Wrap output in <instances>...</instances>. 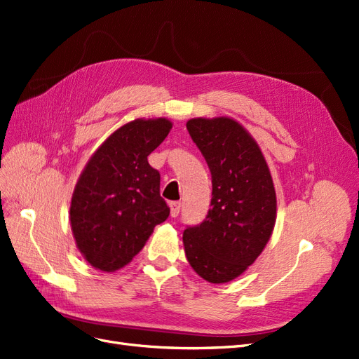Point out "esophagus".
<instances>
[{
  "label": "esophagus",
  "instance_id": "34e87169",
  "mask_svg": "<svg viewBox=\"0 0 359 359\" xmlns=\"http://www.w3.org/2000/svg\"><path fill=\"white\" fill-rule=\"evenodd\" d=\"M180 207L182 204L179 201H172L170 203V213H171V217H177L179 213H180Z\"/></svg>",
  "mask_w": 359,
  "mask_h": 359
}]
</instances>
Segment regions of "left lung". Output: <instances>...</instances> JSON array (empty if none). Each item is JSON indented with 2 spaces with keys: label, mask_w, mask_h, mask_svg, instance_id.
I'll return each mask as SVG.
<instances>
[{
  "label": "left lung",
  "mask_w": 359,
  "mask_h": 359,
  "mask_svg": "<svg viewBox=\"0 0 359 359\" xmlns=\"http://www.w3.org/2000/svg\"><path fill=\"white\" fill-rule=\"evenodd\" d=\"M187 128L211 172L210 210L183 232L194 271L213 284L235 280L263 251L275 226L269 167L245 128L231 118H194Z\"/></svg>",
  "instance_id": "obj_1"
}]
</instances>
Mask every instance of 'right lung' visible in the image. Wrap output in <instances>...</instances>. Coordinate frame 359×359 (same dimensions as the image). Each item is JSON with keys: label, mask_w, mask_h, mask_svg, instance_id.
Segmentation results:
<instances>
[{"label": "right lung", "mask_w": 359, "mask_h": 359, "mask_svg": "<svg viewBox=\"0 0 359 359\" xmlns=\"http://www.w3.org/2000/svg\"><path fill=\"white\" fill-rule=\"evenodd\" d=\"M171 130L165 118L135 119L106 139L78 179L71 201L76 247L93 268L114 272L131 262L170 208L148 163Z\"/></svg>", "instance_id": "add662e5"}]
</instances>
